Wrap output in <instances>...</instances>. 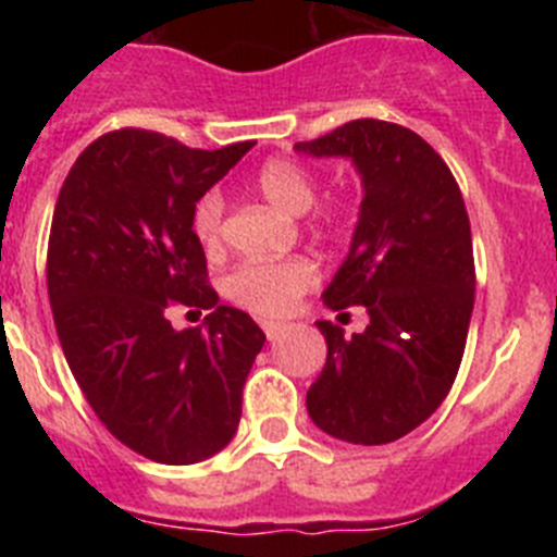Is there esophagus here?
Segmentation results:
<instances>
[{"label": "esophagus", "mask_w": 557, "mask_h": 557, "mask_svg": "<svg viewBox=\"0 0 557 557\" xmlns=\"http://www.w3.org/2000/svg\"><path fill=\"white\" fill-rule=\"evenodd\" d=\"M262 329H264V334H268V339H278V337H282V332H284V323L264 321Z\"/></svg>", "instance_id": "1"}]
</instances>
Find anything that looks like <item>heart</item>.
I'll return each instance as SVG.
<instances>
[{"label": "heart", "mask_w": 557, "mask_h": 557, "mask_svg": "<svg viewBox=\"0 0 557 557\" xmlns=\"http://www.w3.org/2000/svg\"><path fill=\"white\" fill-rule=\"evenodd\" d=\"M256 191L284 214H304L314 203L318 186L312 172L293 159H270L256 170ZM223 198L206 191L191 214V231L206 248L220 243ZM321 270L307 256H289L275 262H245L225 278V295L256 314H287L301 295L318 284Z\"/></svg>", "instance_id": "1"}]
</instances>
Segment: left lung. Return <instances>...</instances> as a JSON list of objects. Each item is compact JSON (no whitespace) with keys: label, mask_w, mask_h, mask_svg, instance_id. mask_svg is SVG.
<instances>
[{"label":"left lung","mask_w":557,"mask_h":557,"mask_svg":"<svg viewBox=\"0 0 557 557\" xmlns=\"http://www.w3.org/2000/svg\"><path fill=\"white\" fill-rule=\"evenodd\" d=\"M295 150L357 166L359 220L323 304L371 318L351 337L314 323L329 354L307 391L309 418L346 444H393L441 407L466 348L474 250L460 186L418 133L393 122H346Z\"/></svg>","instance_id":"8db88e82"}]
</instances>
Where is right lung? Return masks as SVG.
I'll list each match as a JSON object with an SVG mask.
<instances>
[{"mask_svg":"<svg viewBox=\"0 0 557 557\" xmlns=\"http://www.w3.org/2000/svg\"><path fill=\"white\" fill-rule=\"evenodd\" d=\"M253 141L189 150L122 127L77 156L58 195L47 287L66 362L106 430L166 466L218 455L236 435L264 332L209 287L195 206ZM172 302L209 308L178 333Z\"/></svg>","mask_w":557,"mask_h":557,"instance_id":"1","label":"right lung"}]
</instances>
